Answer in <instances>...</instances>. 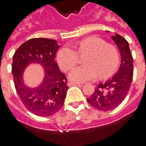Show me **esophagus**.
<instances>
[{"label":"esophagus","instance_id":"34e87169","mask_svg":"<svg viewBox=\"0 0 146 146\" xmlns=\"http://www.w3.org/2000/svg\"><path fill=\"white\" fill-rule=\"evenodd\" d=\"M67 84H68V86H71V85H74V84H77V85H80V86L83 85L82 84L78 83V82H73V81H69Z\"/></svg>","mask_w":146,"mask_h":146}]
</instances>
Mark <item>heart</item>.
<instances>
[{"label": "heart", "mask_w": 146, "mask_h": 146, "mask_svg": "<svg viewBox=\"0 0 146 146\" xmlns=\"http://www.w3.org/2000/svg\"><path fill=\"white\" fill-rule=\"evenodd\" d=\"M76 50L70 46H63L57 54V61L61 69L69 71L78 62V54L87 55L84 58L85 66L74 68L69 74L70 80L86 82L95 80L98 76L105 78L114 73L119 63V54L115 46L107 44L100 38H86L76 46Z\"/></svg>", "instance_id": "1"}]
</instances>
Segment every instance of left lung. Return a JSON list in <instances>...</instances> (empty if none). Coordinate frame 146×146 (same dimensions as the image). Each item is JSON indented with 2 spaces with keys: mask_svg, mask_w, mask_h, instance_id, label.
Masks as SVG:
<instances>
[{
  "mask_svg": "<svg viewBox=\"0 0 146 146\" xmlns=\"http://www.w3.org/2000/svg\"><path fill=\"white\" fill-rule=\"evenodd\" d=\"M111 38L120 51V67L112 78L99 84L93 94L87 99L92 107L103 111L115 108L124 100L133 80V57L128 42L118 34Z\"/></svg>",
  "mask_w": 146,
  "mask_h": 146,
  "instance_id": "obj_1",
  "label": "left lung"
}]
</instances>
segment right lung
Segmentation results:
<instances>
[{
  "mask_svg": "<svg viewBox=\"0 0 146 146\" xmlns=\"http://www.w3.org/2000/svg\"><path fill=\"white\" fill-rule=\"evenodd\" d=\"M58 48L54 39L35 38L23 42L13 55L12 73L16 92L26 108L36 115H53L65 101L69 87L66 75L54 62ZM31 63L39 64L45 72L43 82L35 88L27 87L23 80V72Z\"/></svg>",
  "mask_w": 146,
  "mask_h": 146,
  "instance_id": "add662e5",
  "label": "right lung"
}]
</instances>
